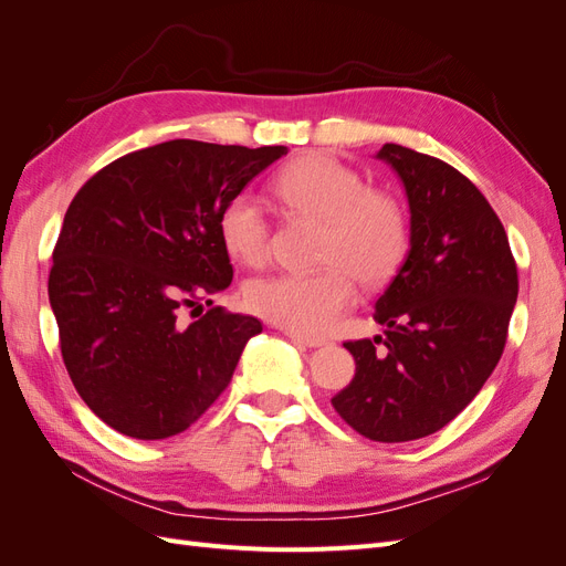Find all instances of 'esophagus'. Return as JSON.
Returning a JSON list of instances; mask_svg holds the SVG:
<instances>
[{
    "label": "esophagus",
    "mask_w": 566,
    "mask_h": 566,
    "mask_svg": "<svg viewBox=\"0 0 566 566\" xmlns=\"http://www.w3.org/2000/svg\"><path fill=\"white\" fill-rule=\"evenodd\" d=\"M285 335L297 342V345L302 347H310V349H316V347H325L328 345V339H321V337H310V335H302V333H295V331H285Z\"/></svg>",
    "instance_id": "obj_1"
}]
</instances>
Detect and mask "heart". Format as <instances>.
I'll use <instances>...</instances> for the list:
<instances>
[{
    "label": "heart",
    "mask_w": 566,
    "mask_h": 566,
    "mask_svg": "<svg viewBox=\"0 0 566 566\" xmlns=\"http://www.w3.org/2000/svg\"><path fill=\"white\" fill-rule=\"evenodd\" d=\"M271 193L297 214L323 221L321 262L314 273H273L254 279L248 306L262 318L302 335L328 333L356 297V280L380 285L408 252V219L397 198L370 191L352 167L312 153L281 169ZM217 233L231 260L260 266L269 254V221L250 193L221 208Z\"/></svg>",
    "instance_id": "heart-1"
}]
</instances>
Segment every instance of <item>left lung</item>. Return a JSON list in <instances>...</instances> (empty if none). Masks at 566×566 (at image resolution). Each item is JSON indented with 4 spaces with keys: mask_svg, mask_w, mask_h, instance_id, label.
<instances>
[{
    "mask_svg": "<svg viewBox=\"0 0 566 566\" xmlns=\"http://www.w3.org/2000/svg\"><path fill=\"white\" fill-rule=\"evenodd\" d=\"M375 158L403 184L408 252L375 302L385 337L345 342L356 373L333 406L358 434L399 443L434 434L484 387L520 285L501 219L468 177L399 144Z\"/></svg>",
    "mask_w": 566,
    "mask_h": 566,
    "instance_id": "left-lung-1",
    "label": "left lung"
}]
</instances>
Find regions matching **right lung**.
Instances as JSON below:
<instances>
[{
	"instance_id": "obj_1",
	"label": "right lung",
	"mask_w": 566,
	"mask_h": 566,
	"mask_svg": "<svg viewBox=\"0 0 566 566\" xmlns=\"http://www.w3.org/2000/svg\"><path fill=\"white\" fill-rule=\"evenodd\" d=\"M285 153L175 139L111 163L73 198L49 304L77 394L119 434L153 441L184 432L262 333L254 316L221 306L188 325L177 314L231 285L221 208Z\"/></svg>"
}]
</instances>
